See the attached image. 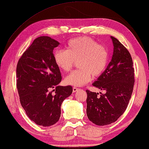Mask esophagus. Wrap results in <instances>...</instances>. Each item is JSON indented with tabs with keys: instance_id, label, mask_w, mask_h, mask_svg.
I'll return each mask as SVG.
<instances>
[{
	"instance_id": "esophagus-1",
	"label": "esophagus",
	"mask_w": 149,
	"mask_h": 149,
	"mask_svg": "<svg viewBox=\"0 0 149 149\" xmlns=\"http://www.w3.org/2000/svg\"><path fill=\"white\" fill-rule=\"evenodd\" d=\"M79 89V88H77V87H73V92H74V93H75V92H76L77 91H78Z\"/></svg>"
}]
</instances>
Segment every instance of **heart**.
<instances>
[{
    "label": "heart",
    "mask_w": 149,
    "mask_h": 149,
    "mask_svg": "<svg viewBox=\"0 0 149 149\" xmlns=\"http://www.w3.org/2000/svg\"><path fill=\"white\" fill-rule=\"evenodd\" d=\"M108 52L104 46L89 37L72 39L66 46V49H56L54 60L59 69L70 72L77 62L80 70L73 72L65 78V84L73 86H82L91 81V75L98 77L107 67Z\"/></svg>",
    "instance_id": "obj_1"
}]
</instances>
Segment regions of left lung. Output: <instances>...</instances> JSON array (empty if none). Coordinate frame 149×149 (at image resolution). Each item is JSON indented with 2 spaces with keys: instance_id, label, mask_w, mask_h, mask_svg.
Wrapping results in <instances>:
<instances>
[{
  "instance_id": "obj_1",
  "label": "left lung",
  "mask_w": 149,
  "mask_h": 149,
  "mask_svg": "<svg viewBox=\"0 0 149 149\" xmlns=\"http://www.w3.org/2000/svg\"><path fill=\"white\" fill-rule=\"evenodd\" d=\"M113 52L107 68L92 84L104 93L86 90L87 115L89 121L103 126L114 123L127 107L133 93L134 68L129 51L117 38L111 36Z\"/></svg>"
}]
</instances>
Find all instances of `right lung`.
Wrapping results in <instances>:
<instances>
[{
  "instance_id": "add662e5",
  "label": "right lung",
  "mask_w": 149,
  "mask_h": 149,
  "mask_svg": "<svg viewBox=\"0 0 149 149\" xmlns=\"http://www.w3.org/2000/svg\"><path fill=\"white\" fill-rule=\"evenodd\" d=\"M60 45L48 36L36 38L18 61L16 86L22 107L28 117L43 127L60 119L61 105L72 93L70 86H60V69L54 60V49ZM55 91L54 94L51 90Z\"/></svg>"
}]
</instances>
